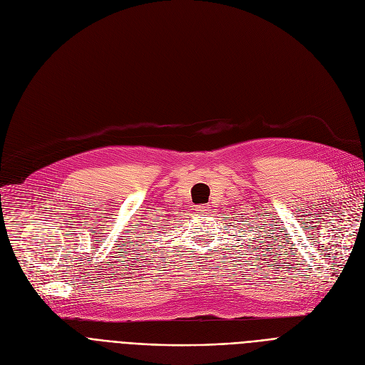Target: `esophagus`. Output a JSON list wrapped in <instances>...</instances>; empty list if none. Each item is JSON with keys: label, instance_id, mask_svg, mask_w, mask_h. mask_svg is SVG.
I'll list each match as a JSON object with an SVG mask.
<instances>
[{"label": "esophagus", "instance_id": "1", "mask_svg": "<svg viewBox=\"0 0 365 365\" xmlns=\"http://www.w3.org/2000/svg\"><path fill=\"white\" fill-rule=\"evenodd\" d=\"M208 205H198L197 207V212H198V215H205L207 212H208Z\"/></svg>", "mask_w": 365, "mask_h": 365}]
</instances>
